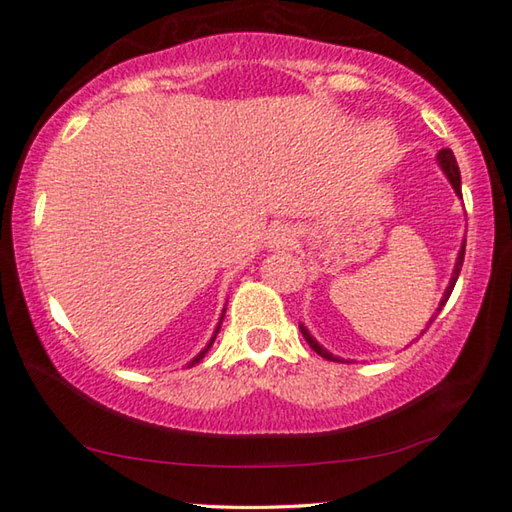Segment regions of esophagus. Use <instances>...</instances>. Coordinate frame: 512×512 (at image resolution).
<instances>
[{"label": "esophagus", "instance_id": "1", "mask_svg": "<svg viewBox=\"0 0 512 512\" xmlns=\"http://www.w3.org/2000/svg\"><path fill=\"white\" fill-rule=\"evenodd\" d=\"M272 242L277 247L293 245V242H295V231L288 229V226H279V229H274V233H272Z\"/></svg>", "mask_w": 512, "mask_h": 512}]
</instances>
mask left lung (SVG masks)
<instances>
[{"label": "left lung", "instance_id": "8db88e82", "mask_svg": "<svg viewBox=\"0 0 512 512\" xmlns=\"http://www.w3.org/2000/svg\"><path fill=\"white\" fill-rule=\"evenodd\" d=\"M437 162H439V167H442V171H444V174H446V178L451 180V185H453L455 194L462 196V190H460V169H458V162H455V155H453V151H448V148H442V151H439V155H437ZM462 263H465V242H462V247H460L458 261H455L453 277H451V281H448V286H446V293H444V297H442V302H439V306H437V313L442 311V306L448 302V297H451L453 288H455V281H458V277H460ZM437 313H435V318H437ZM435 318H430L428 325H432V320H435ZM300 329H302V334H304V338H306V343H309L311 348L316 350L322 359H329V361H343V359L334 357L332 352H327L325 348H322V345L316 341V338H313V336L309 334V329H306L304 325H300Z\"/></svg>", "mask_w": 512, "mask_h": 512}]
</instances>
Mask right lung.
Masks as SVG:
<instances>
[{"label": "right lung", "mask_w": 512, "mask_h": 512, "mask_svg": "<svg viewBox=\"0 0 512 512\" xmlns=\"http://www.w3.org/2000/svg\"><path fill=\"white\" fill-rule=\"evenodd\" d=\"M222 318H224V316H222ZM222 318H219V325H217V329H215V334H212V338H210V343L206 345V348H203V350L199 352V355H196V357H194V359L190 361V366H194V364H199V361H201L203 357H206V352L210 350V345H212V343H215V338H217V332H219V327H222Z\"/></svg>", "instance_id": "add662e5"}]
</instances>
